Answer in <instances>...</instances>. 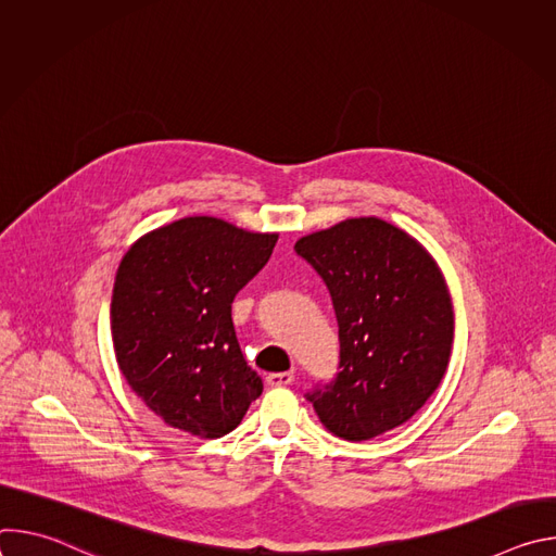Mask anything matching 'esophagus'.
<instances>
[{
    "mask_svg": "<svg viewBox=\"0 0 556 556\" xmlns=\"http://www.w3.org/2000/svg\"><path fill=\"white\" fill-rule=\"evenodd\" d=\"M292 380H294L292 371H277V374L266 376V382L270 387H286V384H292Z\"/></svg>",
    "mask_w": 556,
    "mask_h": 556,
    "instance_id": "34e87169",
    "label": "esophagus"
}]
</instances>
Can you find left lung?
Segmentation results:
<instances>
[{
  "label": "left lung",
  "mask_w": 556,
  "mask_h": 556,
  "mask_svg": "<svg viewBox=\"0 0 556 556\" xmlns=\"http://www.w3.org/2000/svg\"><path fill=\"white\" fill-rule=\"evenodd\" d=\"M326 281L339 324V371L305 399L343 440L407 422L438 389L453 348V305L433 257L403 228L354 217L294 244Z\"/></svg>",
  "instance_id": "8db88e82"
}]
</instances>
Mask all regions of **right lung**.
Listing matches in <instances>:
<instances>
[{
    "mask_svg": "<svg viewBox=\"0 0 556 556\" xmlns=\"http://www.w3.org/2000/svg\"><path fill=\"white\" fill-rule=\"evenodd\" d=\"M277 237L195 215L147 232L123 257L112 296L116 361L169 427L222 438L262 395L230 305L266 266Z\"/></svg>",
    "mask_w": 556,
    "mask_h": 556,
    "instance_id": "right-lung-1",
    "label": "right lung"
}]
</instances>
